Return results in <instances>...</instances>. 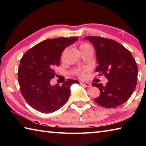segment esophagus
<instances>
[{
    "label": "esophagus",
    "mask_w": 146,
    "mask_h": 146,
    "mask_svg": "<svg viewBox=\"0 0 146 146\" xmlns=\"http://www.w3.org/2000/svg\"><path fill=\"white\" fill-rule=\"evenodd\" d=\"M80 84L84 86H86V87H88V88L91 87V84L88 83V82H80Z\"/></svg>",
    "instance_id": "esophagus-1"
}]
</instances>
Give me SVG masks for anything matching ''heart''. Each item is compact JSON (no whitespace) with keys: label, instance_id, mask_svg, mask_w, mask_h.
Returning <instances> with one entry per match:
<instances>
[{"label":"heart","instance_id":"heart-1","mask_svg":"<svg viewBox=\"0 0 146 146\" xmlns=\"http://www.w3.org/2000/svg\"><path fill=\"white\" fill-rule=\"evenodd\" d=\"M79 48H80V50L82 51V50H83V49H86V48H91V46L90 45V44H88L87 43H82L80 45V47H79ZM64 53H65V51H64V52L62 53V58H63V56H64ZM78 74H79V76H81V77H83V76H84V72H83V71H79Z\"/></svg>","mask_w":146,"mask_h":146}]
</instances>
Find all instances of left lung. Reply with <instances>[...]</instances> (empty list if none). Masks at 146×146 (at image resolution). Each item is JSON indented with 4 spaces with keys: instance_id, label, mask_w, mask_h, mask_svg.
<instances>
[{
    "instance_id": "left-lung-1",
    "label": "left lung",
    "mask_w": 146,
    "mask_h": 146,
    "mask_svg": "<svg viewBox=\"0 0 146 146\" xmlns=\"http://www.w3.org/2000/svg\"><path fill=\"white\" fill-rule=\"evenodd\" d=\"M95 47L98 65L96 72L104 75L108 82L93 83L100 90L95 100L106 108H115L129 99L137 82L138 68L129 50L117 42L100 36H86Z\"/></svg>"
}]
</instances>
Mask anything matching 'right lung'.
Segmentation results:
<instances>
[{
    "label": "right lung",
    "instance_id": "right-lung-1",
    "mask_svg": "<svg viewBox=\"0 0 146 146\" xmlns=\"http://www.w3.org/2000/svg\"><path fill=\"white\" fill-rule=\"evenodd\" d=\"M77 37L47 39L35 46L23 55L19 67L18 81L21 93L28 104L38 111L49 113L59 110L70 95V88L77 80L68 79L60 86H51L55 68L66 47Z\"/></svg>",
    "mask_w": 146,
    "mask_h": 146
}]
</instances>
